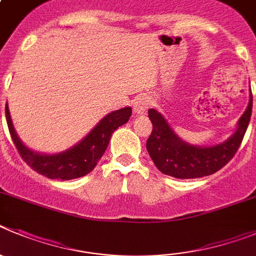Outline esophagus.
<instances>
[{
  "label": "esophagus",
  "mask_w": 256,
  "mask_h": 256,
  "mask_svg": "<svg viewBox=\"0 0 256 256\" xmlns=\"http://www.w3.org/2000/svg\"><path fill=\"white\" fill-rule=\"evenodd\" d=\"M148 108V99H146L144 96H140L133 102V112L136 116H142L147 112Z\"/></svg>",
  "instance_id": "34e87169"
}]
</instances>
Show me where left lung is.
<instances>
[{
  "mask_svg": "<svg viewBox=\"0 0 256 256\" xmlns=\"http://www.w3.org/2000/svg\"><path fill=\"white\" fill-rule=\"evenodd\" d=\"M252 109V95L250 90L249 104L236 123L235 132L217 144L198 146L180 138L164 114L152 108L148 110L152 133L147 140V151L162 174L178 179H196L214 174L235 156L249 126Z\"/></svg>",
  "mask_w": 256,
  "mask_h": 256,
  "instance_id": "obj_1",
  "label": "left lung"
}]
</instances>
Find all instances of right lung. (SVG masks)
<instances>
[{
	"instance_id": "add662e5",
	"label": "right lung",
	"mask_w": 256,
	"mask_h": 256,
	"mask_svg": "<svg viewBox=\"0 0 256 256\" xmlns=\"http://www.w3.org/2000/svg\"><path fill=\"white\" fill-rule=\"evenodd\" d=\"M6 120L11 138L25 162L49 179L71 180L82 178L95 168L108 148L112 132L126 124L132 116V108L114 110L109 112L92 130L70 148L57 154H43L25 146L18 138L6 104Z\"/></svg>"
}]
</instances>
